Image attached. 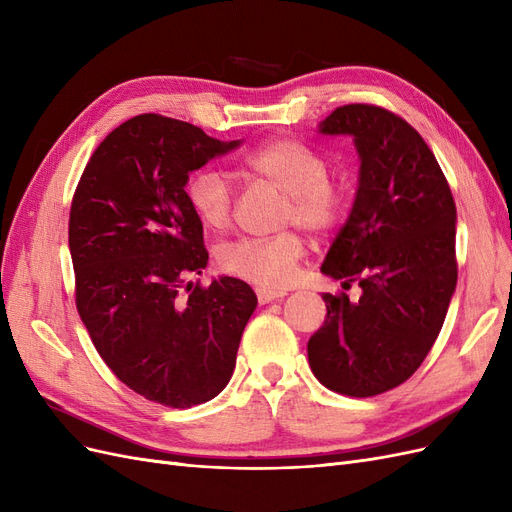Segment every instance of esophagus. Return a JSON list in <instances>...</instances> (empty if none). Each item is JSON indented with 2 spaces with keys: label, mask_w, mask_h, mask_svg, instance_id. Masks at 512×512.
I'll return each instance as SVG.
<instances>
[{
  "label": "esophagus",
  "mask_w": 512,
  "mask_h": 512,
  "mask_svg": "<svg viewBox=\"0 0 512 512\" xmlns=\"http://www.w3.org/2000/svg\"><path fill=\"white\" fill-rule=\"evenodd\" d=\"M256 297H258V303L265 305V303H271L275 299H282L284 292L280 290H271V288H256Z\"/></svg>",
  "instance_id": "1"
}]
</instances>
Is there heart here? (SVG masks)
Here are the masks:
<instances>
[{
  "mask_svg": "<svg viewBox=\"0 0 512 512\" xmlns=\"http://www.w3.org/2000/svg\"><path fill=\"white\" fill-rule=\"evenodd\" d=\"M245 173L267 181L286 194L284 224H299L309 232L331 230L346 209V194L329 179V162L316 149L277 138L247 153L241 160ZM192 211L205 228L222 230L232 215L235 194L218 170H198L188 183ZM303 254L297 232L286 230L273 237H239L222 245L218 262L222 271L262 288H284Z\"/></svg>",
  "mask_w": 512,
  "mask_h": 512,
  "instance_id": "heart-1",
  "label": "heart"
}]
</instances>
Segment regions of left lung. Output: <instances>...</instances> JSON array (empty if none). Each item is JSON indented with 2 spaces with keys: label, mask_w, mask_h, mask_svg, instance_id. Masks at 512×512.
<instances>
[{
  "label": "left lung",
  "mask_w": 512,
  "mask_h": 512,
  "mask_svg": "<svg viewBox=\"0 0 512 512\" xmlns=\"http://www.w3.org/2000/svg\"><path fill=\"white\" fill-rule=\"evenodd\" d=\"M318 130L352 136L361 160L352 211L320 271L363 294H322L327 318L307 356L327 389L374 397L406 382L438 339L457 286V209L433 151L399 115L346 104Z\"/></svg>",
  "instance_id": "1"
}]
</instances>
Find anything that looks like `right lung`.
<instances>
[{"instance_id":"1","label":"right lung","mask_w":512,"mask_h":512,"mask_svg":"<svg viewBox=\"0 0 512 512\" xmlns=\"http://www.w3.org/2000/svg\"><path fill=\"white\" fill-rule=\"evenodd\" d=\"M239 145L188 121L138 115L98 145L72 198L79 316L108 369L168 408H192L224 391L258 303L237 277L184 286L209 260L185 183Z\"/></svg>"}]
</instances>
